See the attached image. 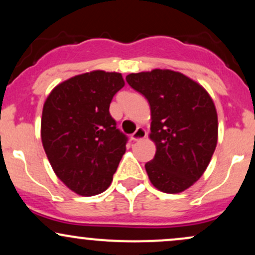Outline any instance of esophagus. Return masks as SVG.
<instances>
[{"mask_svg":"<svg viewBox=\"0 0 255 255\" xmlns=\"http://www.w3.org/2000/svg\"><path fill=\"white\" fill-rule=\"evenodd\" d=\"M146 135H147V133H146V130L144 129V128H136V130L134 131L133 134L130 135V139L133 140V141H139V140L144 139V137H146Z\"/></svg>","mask_w":255,"mask_h":255,"instance_id":"34e87169","label":"esophagus"}]
</instances>
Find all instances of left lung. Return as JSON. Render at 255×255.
Listing matches in <instances>:
<instances>
[{
    "label": "left lung",
    "mask_w": 255,
    "mask_h": 255,
    "mask_svg": "<svg viewBox=\"0 0 255 255\" xmlns=\"http://www.w3.org/2000/svg\"><path fill=\"white\" fill-rule=\"evenodd\" d=\"M128 85L147 99L151 134L157 151L145 164L148 178L164 193H180L206 170L217 145L215 104L200 85L169 69L126 77Z\"/></svg>",
    "instance_id": "1"
}]
</instances>
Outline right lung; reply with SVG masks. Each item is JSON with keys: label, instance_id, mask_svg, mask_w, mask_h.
<instances>
[{"label": "right lung", "instance_id": "obj_1", "mask_svg": "<svg viewBox=\"0 0 255 255\" xmlns=\"http://www.w3.org/2000/svg\"><path fill=\"white\" fill-rule=\"evenodd\" d=\"M125 86L120 73L95 71L57 85L46 98L42 141L55 174L84 197L110 186L128 137L116 127L109 107Z\"/></svg>", "mask_w": 255, "mask_h": 255}]
</instances>
